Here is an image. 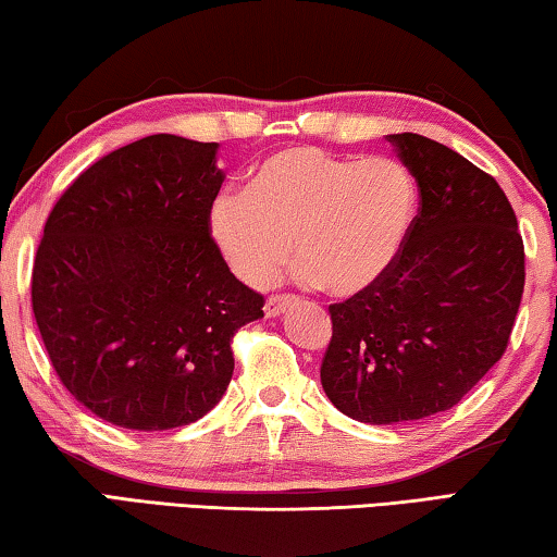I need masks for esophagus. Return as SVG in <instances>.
<instances>
[{"label":"esophagus","instance_id":"1","mask_svg":"<svg viewBox=\"0 0 557 557\" xmlns=\"http://www.w3.org/2000/svg\"><path fill=\"white\" fill-rule=\"evenodd\" d=\"M289 305H292V297L272 295V297H268V301H265V314H268V317H280Z\"/></svg>","mask_w":557,"mask_h":557}]
</instances>
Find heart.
Listing matches in <instances>:
<instances>
[{"label": "heart", "instance_id": "obj_1", "mask_svg": "<svg viewBox=\"0 0 557 557\" xmlns=\"http://www.w3.org/2000/svg\"><path fill=\"white\" fill-rule=\"evenodd\" d=\"M418 206L408 169L388 157L356 162L317 147H289L260 162L245 191L215 196L209 235L252 287L292 260L299 277L346 297L379 282L398 260Z\"/></svg>", "mask_w": 557, "mask_h": 557}]
</instances>
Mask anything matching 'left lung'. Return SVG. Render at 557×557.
Instances as JSON below:
<instances>
[{
	"label": "left lung",
	"instance_id": "obj_1",
	"mask_svg": "<svg viewBox=\"0 0 557 557\" xmlns=\"http://www.w3.org/2000/svg\"><path fill=\"white\" fill-rule=\"evenodd\" d=\"M420 209L398 260L329 307L322 388L369 425L455 408L504 356L525 282L523 238L494 176L412 132L388 135Z\"/></svg>",
	"mask_w": 557,
	"mask_h": 557
}]
</instances>
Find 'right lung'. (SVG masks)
Returning <instances> with one entry per match:
<instances>
[{
	"mask_svg": "<svg viewBox=\"0 0 557 557\" xmlns=\"http://www.w3.org/2000/svg\"><path fill=\"white\" fill-rule=\"evenodd\" d=\"M215 143L152 135L88 166L55 201L32 307L75 400L127 430L203 418L233 375L235 332L265 299L209 235L225 174Z\"/></svg>",
	"mask_w": 557,
	"mask_h": 557,
	"instance_id": "right-lung-1",
	"label": "right lung"
}]
</instances>
